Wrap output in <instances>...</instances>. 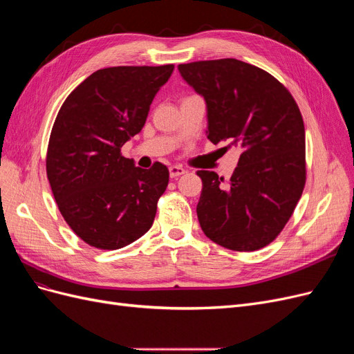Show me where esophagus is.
<instances>
[{
	"instance_id": "esophagus-1",
	"label": "esophagus",
	"mask_w": 354,
	"mask_h": 354,
	"mask_svg": "<svg viewBox=\"0 0 354 354\" xmlns=\"http://www.w3.org/2000/svg\"><path fill=\"white\" fill-rule=\"evenodd\" d=\"M185 173H186V169L183 167H180V165H171L169 167V176H171V178L180 177V176H183Z\"/></svg>"
}]
</instances>
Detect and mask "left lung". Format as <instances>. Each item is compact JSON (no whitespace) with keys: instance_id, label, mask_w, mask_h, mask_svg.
<instances>
[{"instance_id":"8db88e82","label":"left lung","mask_w":354,"mask_h":354,"mask_svg":"<svg viewBox=\"0 0 354 354\" xmlns=\"http://www.w3.org/2000/svg\"><path fill=\"white\" fill-rule=\"evenodd\" d=\"M178 71L205 99L209 140L241 149L227 185L214 171L196 173L201 229L227 250L264 248L291 218L306 185L298 104L269 72L236 59L185 63Z\"/></svg>"}]
</instances>
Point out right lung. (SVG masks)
Listing matches in <instances>:
<instances>
[{"mask_svg": "<svg viewBox=\"0 0 354 354\" xmlns=\"http://www.w3.org/2000/svg\"><path fill=\"white\" fill-rule=\"evenodd\" d=\"M174 65L115 66L91 73L63 102L47 149V177L63 218L99 250H120L152 227L168 168L143 169L121 155L142 131Z\"/></svg>", "mask_w": 354, "mask_h": 354, "instance_id": "obj_1", "label": "right lung"}]
</instances>
